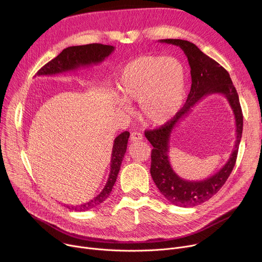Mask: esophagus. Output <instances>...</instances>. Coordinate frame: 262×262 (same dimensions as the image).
<instances>
[{
	"label": "esophagus",
	"mask_w": 262,
	"mask_h": 262,
	"mask_svg": "<svg viewBox=\"0 0 262 262\" xmlns=\"http://www.w3.org/2000/svg\"><path fill=\"white\" fill-rule=\"evenodd\" d=\"M130 140L133 142H136V141H141L143 140V136L141 133H138V132H134L130 134Z\"/></svg>",
	"instance_id": "esophagus-1"
}]
</instances>
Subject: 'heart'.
<instances>
[{"label":"heart","instance_id":"heart-1","mask_svg":"<svg viewBox=\"0 0 262 262\" xmlns=\"http://www.w3.org/2000/svg\"><path fill=\"white\" fill-rule=\"evenodd\" d=\"M118 89L126 102L140 103L141 116L146 122L164 124L179 112L184 102L185 67L175 58H137L122 69ZM120 107L130 112V107L122 102Z\"/></svg>","mask_w":262,"mask_h":262}]
</instances>
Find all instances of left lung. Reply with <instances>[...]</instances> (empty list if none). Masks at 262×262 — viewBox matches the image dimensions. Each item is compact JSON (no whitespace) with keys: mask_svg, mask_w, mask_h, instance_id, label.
I'll return each mask as SVG.
<instances>
[{"mask_svg":"<svg viewBox=\"0 0 262 262\" xmlns=\"http://www.w3.org/2000/svg\"><path fill=\"white\" fill-rule=\"evenodd\" d=\"M161 43L179 46L187 57L190 67L191 87L184 106L171 120L159 128L146 130L145 137L152 145L150 175L161 194L173 205L195 206L212 198L230 177L235 166L242 136L243 116L239 97L229 73L215 60L206 56L194 44L180 39L160 40ZM223 94L228 100L235 117L236 140L230 159L214 176L200 182L179 178L172 169L169 159V139L172 129L204 96Z\"/></svg>","mask_w":262,"mask_h":262,"instance_id":"1","label":"left lung"}]
</instances>
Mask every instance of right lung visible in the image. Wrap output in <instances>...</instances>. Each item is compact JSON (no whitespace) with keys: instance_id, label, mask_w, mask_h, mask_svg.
Listing matches in <instances>:
<instances>
[{"instance_id":"add662e5","label":"right lung","mask_w":262,"mask_h":262,"mask_svg":"<svg viewBox=\"0 0 262 262\" xmlns=\"http://www.w3.org/2000/svg\"><path fill=\"white\" fill-rule=\"evenodd\" d=\"M115 50L114 46L103 44H87L81 46H71L62 50L61 54L55 59L45 64L36 74L37 76H52L66 72L77 71L80 67H89L92 65H98L105 60ZM129 133L124 132L120 134L114 141L112 159H111V171L107 182L102 189L101 193L89 202L80 205H71L67 207L69 210L85 212L97 207L102 202L105 201L115 185L118 173L121 167L122 160L127 148V142Z\"/></svg>"}]
</instances>
